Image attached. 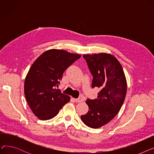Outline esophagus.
I'll return each mask as SVG.
<instances>
[{"label":"esophagus","mask_w":154,"mask_h":154,"mask_svg":"<svg viewBox=\"0 0 154 154\" xmlns=\"http://www.w3.org/2000/svg\"><path fill=\"white\" fill-rule=\"evenodd\" d=\"M73 100H74L76 102H82L84 100V99L82 98H78V99L73 98Z\"/></svg>","instance_id":"obj_1"}]
</instances>
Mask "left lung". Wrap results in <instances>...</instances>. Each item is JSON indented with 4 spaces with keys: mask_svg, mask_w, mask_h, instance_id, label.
Here are the masks:
<instances>
[{
    "mask_svg": "<svg viewBox=\"0 0 154 154\" xmlns=\"http://www.w3.org/2000/svg\"><path fill=\"white\" fill-rule=\"evenodd\" d=\"M83 57L93 75L92 87L100 91L97 99L86 100L88 111L80 118L87 126L97 128L109 123L122 107L127 93L126 77L114 55L99 53Z\"/></svg>",
    "mask_w": 154,
    "mask_h": 154,
    "instance_id": "8db88e82",
    "label": "left lung"
}]
</instances>
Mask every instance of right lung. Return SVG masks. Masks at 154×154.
<instances>
[{
    "mask_svg": "<svg viewBox=\"0 0 154 154\" xmlns=\"http://www.w3.org/2000/svg\"><path fill=\"white\" fill-rule=\"evenodd\" d=\"M81 55L50 49L32 65L24 82V94L34 114L40 120L52 119L70 97L57 89L63 72Z\"/></svg>",
    "mask_w": 154,
    "mask_h": 154,
    "instance_id": "obj_1",
    "label": "right lung"
}]
</instances>
